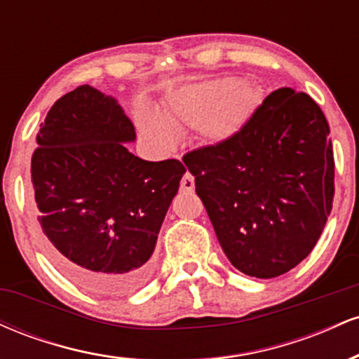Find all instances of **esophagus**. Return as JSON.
<instances>
[{"mask_svg": "<svg viewBox=\"0 0 359 359\" xmlns=\"http://www.w3.org/2000/svg\"><path fill=\"white\" fill-rule=\"evenodd\" d=\"M194 187H196V184H194V177L187 172V174L182 177V180H180V191H182V192H192Z\"/></svg>", "mask_w": 359, "mask_h": 359, "instance_id": "esophagus-1", "label": "esophagus"}]
</instances>
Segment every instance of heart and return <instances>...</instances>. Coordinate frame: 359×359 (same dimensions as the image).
Wrapping results in <instances>:
<instances>
[{"instance_id":"obj_1","label":"heart","mask_w":359,"mask_h":359,"mask_svg":"<svg viewBox=\"0 0 359 359\" xmlns=\"http://www.w3.org/2000/svg\"><path fill=\"white\" fill-rule=\"evenodd\" d=\"M257 90L238 77L194 82L172 90L163 100V116L142 106L138 123L143 135L160 147L175 143L176 130H197L201 138L219 145L236 137L257 106Z\"/></svg>"}]
</instances>
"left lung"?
Instances as JSON below:
<instances>
[{
	"label": "left lung",
	"mask_w": 359,
	"mask_h": 359,
	"mask_svg": "<svg viewBox=\"0 0 359 359\" xmlns=\"http://www.w3.org/2000/svg\"><path fill=\"white\" fill-rule=\"evenodd\" d=\"M217 241L234 269L273 278L297 266L323 233L334 197V155L319 104L273 90L226 143L184 155Z\"/></svg>",
	"instance_id": "1"
}]
</instances>
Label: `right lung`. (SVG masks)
<instances>
[{"instance_id": "obj_1", "label": "right lung", "mask_w": 359, "mask_h": 359, "mask_svg": "<svg viewBox=\"0 0 359 359\" xmlns=\"http://www.w3.org/2000/svg\"><path fill=\"white\" fill-rule=\"evenodd\" d=\"M133 123L114 97L84 84L55 101L36 135L32 185L43 246L65 277L123 295L151 273L156 238L179 191V160L128 151Z\"/></svg>"}]
</instances>
